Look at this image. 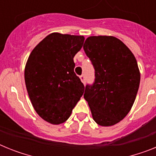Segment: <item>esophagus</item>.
Masks as SVG:
<instances>
[{
  "label": "esophagus",
  "instance_id": "obj_1",
  "mask_svg": "<svg viewBox=\"0 0 156 156\" xmlns=\"http://www.w3.org/2000/svg\"><path fill=\"white\" fill-rule=\"evenodd\" d=\"M80 80H81V81H82L83 83V84H85V83H86V80H85L84 75H81L80 76Z\"/></svg>",
  "mask_w": 156,
  "mask_h": 156
}]
</instances>
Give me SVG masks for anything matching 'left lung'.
I'll return each mask as SVG.
<instances>
[{
	"label": "left lung",
	"mask_w": 156,
	"mask_h": 156,
	"mask_svg": "<svg viewBox=\"0 0 156 156\" xmlns=\"http://www.w3.org/2000/svg\"><path fill=\"white\" fill-rule=\"evenodd\" d=\"M83 50L95 69V80L87 85L83 97L98 124L110 126L120 122L134 102L140 74L131 51L112 36L87 37Z\"/></svg>",
	"instance_id": "1"
}]
</instances>
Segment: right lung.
Instances as JSON below:
<instances>
[{"label": "right lung", "mask_w": 156, "mask_h": 156, "mask_svg": "<svg viewBox=\"0 0 156 156\" xmlns=\"http://www.w3.org/2000/svg\"><path fill=\"white\" fill-rule=\"evenodd\" d=\"M83 36L52 33L32 51L25 67V83L37 113L51 124L66 122L82 97L84 86L74 73L73 58Z\"/></svg>", "instance_id": "obj_1"}]
</instances>
